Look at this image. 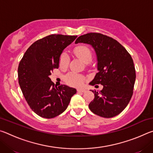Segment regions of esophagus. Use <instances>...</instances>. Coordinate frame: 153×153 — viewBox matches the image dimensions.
Returning a JSON list of instances; mask_svg holds the SVG:
<instances>
[{"instance_id": "obj_1", "label": "esophagus", "mask_w": 153, "mask_h": 153, "mask_svg": "<svg viewBox=\"0 0 153 153\" xmlns=\"http://www.w3.org/2000/svg\"><path fill=\"white\" fill-rule=\"evenodd\" d=\"M77 91L78 92H85L86 91V90L85 89H77Z\"/></svg>"}]
</instances>
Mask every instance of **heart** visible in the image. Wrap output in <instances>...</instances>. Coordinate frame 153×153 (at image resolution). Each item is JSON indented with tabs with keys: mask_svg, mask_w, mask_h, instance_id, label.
I'll use <instances>...</instances> for the list:
<instances>
[{
	"mask_svg": "<svg viewBox=\"0 0 153 153\" xmlns=\"http://www.w3.org/2000/svg\"><path fill=\"white\" fill-rule=\"evenodd\" d=\"M74 53L77 57L85 63H88L92 60V55L90 48L86 46L80 45L74 48ZM69 62V56L65 53H63L59 58V66L62 69H65L68 66ZM85 77L81 74L70 72L65 77V81L67 84L71 86H81L85 82Z\"/></svg>",
	"mask_w": 153,
	"mask_h": 153,
	"instance_id": "1",
	"label": "heart"
}]
</instances>
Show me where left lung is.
Wrapping results in <instances>:
<instances>
[{"label": "left lung", "instance_id": "8db88e82", "mask_svg": "<svg viewBox=\"0 0 153 153\" xmlns=\"http://www.w3.org/2000/svg\"><path fill=\"white\" fill-rule=\"evenodd\" d=\"M92 45L97 56L98 72L90 83L101 84L100 92L92 90L94 100L89 104L92 113L110 118L122 112L133 94L136 70L133 59L126 49L113 38L100 33L80 36L76 44Z\"/></svg>", "mask_w": 153, "mask_h": 153}]
</instances>
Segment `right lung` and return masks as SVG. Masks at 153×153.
Wrapping results in <instances>:
<instances>
[{
	"label": "right lung",
	"mask_w": 153,
	"mask_h": 153,
	"mask_svg": "<svg viewBox=\"0 0 153 153\" xmlns=\"http://www.w3.org/2000/svg\"><path fill=\"white\" fill-rule=\"evenodd\" d=\"M77 36L51 34L36 41L25 51L18 67V79L27 104L40 117L51 119L68 107L76 90L58 87L49 76L58 69L62 52Z\"/></svg>",
	"instance_id": "obj_1"
}]
</instances>
